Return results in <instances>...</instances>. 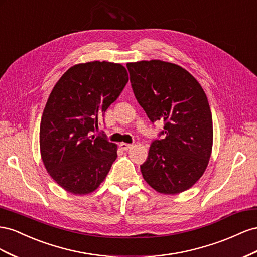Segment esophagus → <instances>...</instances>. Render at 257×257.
<instances>
[{
  "label": "esophagus",
  "mask_w": 257,
  "mask_h": 257,
  "mask_svg": "<svg viewBox=\"0 0 257 257\" xmlns=\"http://www.w3.org/2000/svg\"><path fill=\"white\" fill-rule=\"evenodd\" d=\"M119 146H120V149L122 150V151H128V150H130L131 148H133V144H128V143H120L119 144Z\"/></svg>",
  "instance_id": "1"
}]
</instances>
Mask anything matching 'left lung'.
<instances>
[{
  "instance_id": "left-lung-1",
  "label": "left lung",
  "mask_w": 257,
  "mask_h": 257,
  "mask_svg": "<svg viewBox=\"0 0 257 257\" xmlns=\"http://www.w3.org/2000/svg\"><path fill=\"white\" fill-rule=\"evenodd\" d=\"M135 96L151 121L164 120L160 135L140 166L143 179L156 192H185L206 171L213 145L208 98L197 79L178 64L138 61L127 64Z\"/></svg>"
}]
</instances>
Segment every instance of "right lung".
Segmentation results:
<instances>
[{
  "label": "right lung",
  "mask_w": 257,
  "mask_h": 257,
  "mask_svg": "<svg viewBox=\"0 0 257 257\" xmlns=\"http://www.w3.org/2000/svg\"><path fill=\"white\" fill-rule=\"evenodd\" d=\"M128 79L119 63L91 61L73 65L51 90L40 126L41 157L68 193H92L117 158L115 143L91 135Z\"/></svg>",
  "instance_id": "right-lung-1"
}]
</instances>
